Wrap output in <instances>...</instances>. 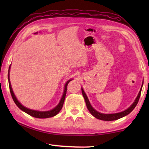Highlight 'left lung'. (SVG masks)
<instances>
[{
  "label": "left lung",
  "mask_w": 149,
  "mask_h": 149,
  "mask_svg": "<svg viewBox=\"0 0 149 149\" xmlns=\"http://www.w3.org/2000/svg\"><path fill=\"white\" fill-rule=\"evenodd\" d=\"M143 84H142V86H143ZM141 89H142V87H141L140 91H139V94L137 95V98H136V99L135 100L134 102H133V104L130 106V107L128 108L127 109H126L125 110L123 111V112H121L119 113H116V114H102V113H100L99 112H97V110H95L94 108L92 107V106L91 105L89 100V99H88L86 94H85V93L84 92V91L82 89V88H81V91H82L83 96H84V99L85 100V103H86L87 109L89 110L90 113L93 116L95 117L96 118H97V119L104 120V121H113V120H118L121 118L129 114L130 113L132 112L133 109H134L136 106H137V104L139 100L141 93Z\"/></svg>",
  "instance_id": "8db88e82"
}]
</instances>
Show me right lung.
<instances>
[{"instance_id":"add662e5","label":"right lung","mask_w":149,"mask_h":149,"mask_svg":"<svg viewBox=\"0 0 149 149\" xmlns=\"http://www.w3.org/2000/svg\"><path fill=\"white\" fill-rule=\"evenodd\" d=\"M10 65L9 67V70H8V83H9V87H10V91L12 99H13V100L15 102V104L17 105V107H18L20 110H22V111H24L27 114H28L29 115L35 118H50V117H53L54 116H56V114H58V112L61 110L62 108L63 107V104H64V102L65 98V95H66V91H67V86L68 84H69V82L70 81H72V79H69L68 81L65 83V86H64V93H63V95L61 98V100H60V102L58 103L56 107L54 108L53 109L49 111H37V110H31V109H29L26 107H24L21 103H20L17 99H16V96H15L14 93L13 92V90L12 89L11 87V84H10Z\"/></svg>"}]
</instances>
